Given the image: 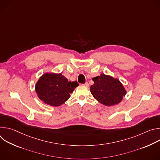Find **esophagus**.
Here are the masks:
<instances>
[{
    "label": "esophagus",
    "instance_id": "34e87169",
    "mask_svg": "<svg viewBox=\"0 0 160 160\" xmlns=\"http://www.w3.org/2000/svg\"><path fill=\"white\" fill-rule=\"evenodd\" d=\"M84 86H85V87H88L89 86V84H88V82H86V83H85L84 84H83Z\"/></svg>",
    "mask_w": 160,
    "mask_h": 160
}]
</instances>
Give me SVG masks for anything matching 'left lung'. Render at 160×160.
I'll return each mask as SVG.
<instances>
[{"instance_id": "left-lung-1", "label": "left lung", "mask_w": 160, "mask_h": 160, "mask_svg": "<svg viewBox=\"0 0 160 160\" xmlns=\"http://www.w3.org/2000/svg\"><path fill=\"white\" fill-rule=\"evenodd\" d=\"M92 80L94 83L90 87L91 94L105 106L118 104L126 94L122 83L112 77L101 74L93 78Z\"/></svg>"}]
</instances>
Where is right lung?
<instances>
[{
  "instance_id": "add662e5",
  "label": "right lung",
  "mask_w": 160,
  "mask_h": 160,
  "mask_svg": "<svg viewBox=\"0 0 160 160\" xmlns=\"http://www.w3.org/2000/svg\"><path fill=\"white\" fill-rule=\"evenodd\" d=\"M78 85L77 81L68 82L61 73H45L37 82L35 90L42 101L58 106L69 99L70 94Z\"/></svg>"
}]
</instances>
